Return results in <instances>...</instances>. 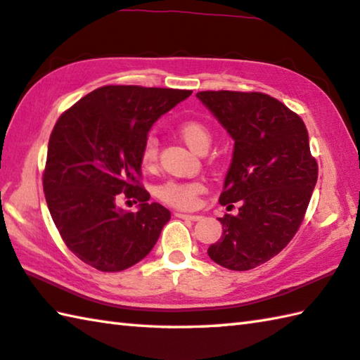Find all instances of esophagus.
Here are the masks:
<instances>
[{
    "label": "esophagus",
    "instance_id": "esophagus-1",
    "mask_svg": "<svg viewBox=\"0 0 360 360\" xmlns=\"http://www.w3.org/2000/svg\"><path fill=\"white\" fill-rule=\"evenodd\" d=\"M176 217H179V219H186V220H192V221L201 220V215H198V214H184V212H176Z\"/></svg>",
    "mask_w": 360,
    "mask_h": 360
}]
</instances>
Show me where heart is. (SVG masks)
Segmentation results:
<instances>
[{"mask_svg":"<svg viewBox=\"0 0 360 360\" xmlns=\"http://www.w3.org/2000/svg\"><path fill=\"white\" fill-rule=\"evenodd\" d=\"M178 134L182 141L195 153L201 151L202 148H209V143H211V132H209L205 124L198 121L182 122L178 127ZM155 160H158V141H155L154 136H149L141 149V163L143 167H153ZM205 192L206 186L201 181L169 179L155 188V195L162 201L181 209H192L197 206L200 195Z\"/></svg>","mask_w":360,"mask_h":360,"instance_id":"1","label":"heart"}]
</instances>
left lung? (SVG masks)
Instances as JSON below:
<instances>
[{
    "mask_svg": "<svg viewBox=\"0 0 360 360\" xmlns=\"http://www.w3.org/2000/svg\"><path fill=\"white\" fill-rule=\"evenodd\" d=\"M200 102L234 141L220 205L221 238L207 248L214 263L248 271L276 257L302 224L318 179L300 117L263 93L201 91Z\"/></svg>",
    "mask_w": 360,
    "mask_h": 360,
    "instance_id": "1",
    "label": "left lung"
}]
</instances>
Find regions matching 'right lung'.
I'll list each match as a JSON object with an SVG mask.
<instances>
[{"label":"right lung","mask_w":360,"mask_h":360,"mask_svg":"<svg viewBox=\"0 0 360 360\" xmlns=\"http://www.w3.org/2000/svg\"><path fill=\"white\" fill-rule=\"evenodd\" d=\"M191 94L102 86L56 121L44 172L45 200L63 240L83 263L117 272L153 250L172 214L149 202L140 186L141 149L153 124ZM120 196L139 199L137 211L117 208Z\"/></svg>","instance_id":"add662e5"}]
</instances>
